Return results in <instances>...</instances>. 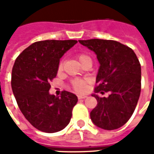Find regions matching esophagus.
<instances>
[{
  "label": "esophagus",
  "mask_w": 154,
  "mask_h": 154,
  "mask_svg": "<svg viewBox=\"0 0 154 154\" xmlns=\"http://www.w3.org/2000/svg\"><path fill=\"white\" fill-rule=\"evenodd\" d=\"M87 96L86 95H78V98L79 99H82V98H86Z\"/></svg>",
  "instance_id": "1"
}]
</instances>
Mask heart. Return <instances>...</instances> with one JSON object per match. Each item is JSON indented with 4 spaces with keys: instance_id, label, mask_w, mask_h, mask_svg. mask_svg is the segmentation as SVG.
<instances>
[{
    "instance_id": "b5f03b06",
    "label": "heart",
    "mask_w": 154,
    "mask_h": 154,
    "mask_svg": "<svg viewBox=\"0 0 154 154\" xmlns=\"http://www.w3.org/2000/svg\"><path fill=\"white\" fill-rule=\"evenodd\" d=\"M77 58H78L79 62L81 63V65L86 62V61H87V60H91V58L87 56V55H85V54L78 55ZM62 61L59 64V69H62ZM71 85H72V87L74 88L75 91H77V92H83L86 89V81L85 80H82V79H75V80H72Z\"/></svg>"
}]
</instances>
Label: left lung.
Returning <instances> with one entry per match:
<instances>
[{
  "instance_id": "obj_1",
  "label": "left lung",
  "mask_w": 154,
  "mask_h": 154,
  "mask_svg": "<svg viewBox=\"0 0 154 154\" xmlns=\"http://www.w3.org/2000/svg\"><path fill=\"white\" fill-rule=\"evenodd\" d=\"M92 51L100 64L95 92H109L107 98L92 94L98 101L90 116L103 129L112 130L123 126L133 115L141 87V69L132 49L114 40H79Z\"/></svg>"
}]
</instances>
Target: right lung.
Masks as SVG:
<instances>
[{"label":"right lung","instance_id":"obj_1","mask_svg":"<svg viewBox=\"0 0 154 154\" xmlns=\"http://www.w3.org/2000/svg\"><path fill=\"white\" fill-rule=\"evenodd\" d=\"M76 40L36 42L16 58L11 85L18 106L33 127L45 133H55L69 123L78 101L72 92L60 97L50 94V82L56 78L62 56Z\"/></svg>","mask_w":154,"mask_h":154}]
</instances>
